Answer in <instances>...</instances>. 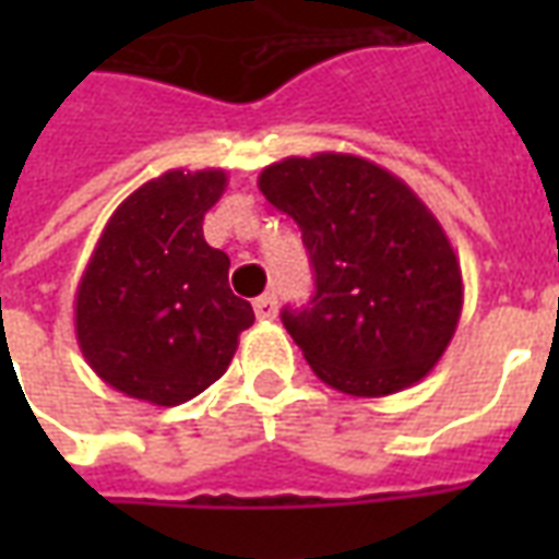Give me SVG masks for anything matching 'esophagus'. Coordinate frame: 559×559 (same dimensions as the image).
Here are the masks:
<instances>
[{
  "label": "esophagus",
  "mask_w": 559,
  "mask_h": 559,
  "mask_svg": "<svg viewBox=\"0 0 559 559\" xmlns=\"http://www.w3.org/2000/svg\"><path fill=\"white\" fill-rule=\"evenodd\" d=\"M254 314L257 320H275L278 317V299H275V293H263L260 299H254Z\"/></svg>",
  "instance_id": "1"
}]
</instances>
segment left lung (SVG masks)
<instances>
[{"label": "left lung", "instance_id": "left-lung-1", "mask_svg": "<svg viewBox=\"0 0 559 559\" xmlns=\"http://www.w3.org/2000/svg\"><path fill=\"white\" fill-rule=\"evenodd\" d=\"M260 191L287 212L314 266V296L281 320L326 386L383 399L419 383L455 335L464 284L449 236L413 188L344 152L284 158Z\"/></svg>", "mask_w": 559, "mask_h": 559}]
</instances>
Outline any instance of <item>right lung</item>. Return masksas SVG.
I'll list each match as a JSON object with an SVG mask.
<instances>
[{"mask_svg":"<svg viewBox=\"0 0 559 559\" xmlns=\"http://www.w3.org/2000/svg\"><path fill=\"white\" fill-rule=\"evenodd\" d=\"M224 170H167L116 209L74 296L78 344L92 371L128 399L185 404L218 380L251 305L227 284L230 257L203 239Z\"/></svg>","mask_w":559,"mask_h":559,"instance_id":"add662e5","label":"right lung"}]
</instances>
